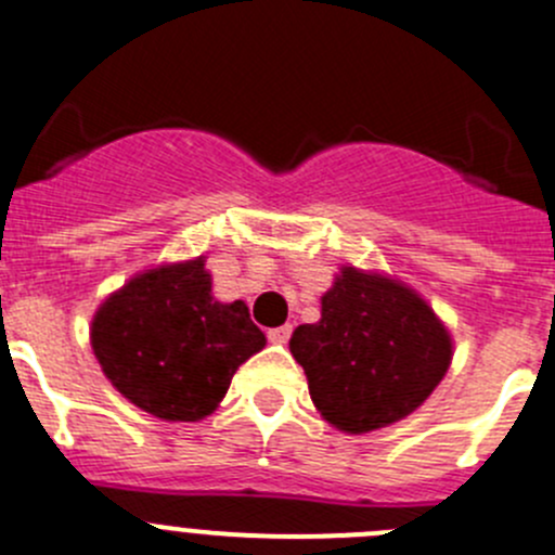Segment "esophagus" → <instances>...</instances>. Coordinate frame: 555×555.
Masks as SVG:
<instances>
[{
	"instance_id": "1",
	"label": "esophagus",
	"mask_w": 555,
	"mask_h": 555,
	"mask_svg": "<svg viewBox=\"0 0 555 555\" xmlns=\"http://www.w3.org/2000/svg\"><path fill=\"white\" fill-rule=\"evenodd\" d=\"M289 336H293V325L271 327V331H268V341H273V344H287Z\"/></svg>"
}]
</instances>
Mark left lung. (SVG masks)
I'll return each instance as SVG.
<instances>
[{
  "mask_svg": "<svg viewBox=\"0 0 555 555\" xmlns=\"http://www.w3.org/2000/svg\"><path fill=\"white\" fill-rule=\"evenodd\" d=\"M289 352L322 417L349 434L401 421L448 374L453 341L431 306L379 273L341 268L322 317L298 325Z\"/></svg>",
  "mask_w": 555,
  "mask_h": 555,
  "instance_id": "obj_1",
  "label": "left lung"
}]
</instances>
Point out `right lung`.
Returning a JSON list of instances; mask_svg holds the SVG:
<instances>
[{"mask_svg": "<svg viewBox=\"0 0 555 555\" xmlns=\"http://www.w3.org/2000/svg\"><path fill=\"white\" fill-rule=\"evenodd\" d=\"M203 266L197 257L134 276L91 322V347L113 387L163 421L211 414L238 365L266 347L244 300H214Z\"/></svg>", "mask_w": 555, "mask_h": 555, "instance_id": "1", "label": "right lung"}]
</instances>
